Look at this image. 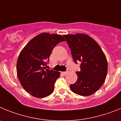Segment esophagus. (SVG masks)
Listing matches in <instances>:
<instances>
[{"instance_id":"34e87169","label":"esophagus","mask_w":121,"mask_h":121,"mask_svg":"<svg viewBox=\"0 0 121 121\" xmlns=\"http://www.w3.org/2000/svg\"><path fill=\"white\" fill-rule=\"evenodd\" d=\"M67 73V72H62L61 73L63 74V75H66Z\"/></svg>"}]
</instances>
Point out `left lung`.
Masks as SVG:
<instances>
[{
	"mask_svg": "<svg viewBox=\"0 0 121 121\" xmlns=\"http://www.w3.org/2000/svg\"><path fill=\"white\" fill-rule=\"evenodd\" d=\"M74 62H81V70L77 72L78 79L70 85L73 92L89 96L101 87L106 78L108 64L104 53L97 42L84 34L63 35Z\"/></svg>",
	"mask_w": 121,
	"mask_h": 121,
	"instance_id": "left-lung-1",
	"label": "left lung"
}]
</instances>
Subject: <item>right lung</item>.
<instances>
[{"mask_svg": "<svg viewBox=\"0 0 121 121\" xmlns=\"http://www.w3.org/2000/svg\"><path fill=\"white\" fill-rule=\"evenodd\" d=\"M64 41L61 35L44 32L30 40L19 54L17 77L23 89L34 97H46L54 91V84L60 72L44 66L54 48Z\"/></svg>", "mask_w": 121, "mask_h": 121, "instance_id": "right-lung-1", "label": "right lung"}]
</instances>
